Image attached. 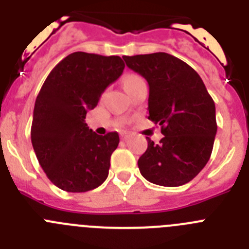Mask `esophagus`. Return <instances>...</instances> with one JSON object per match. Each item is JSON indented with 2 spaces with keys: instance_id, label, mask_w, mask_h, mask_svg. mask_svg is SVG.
I'll list each match as a JSON object with an SVG mask.
<instances>
[{
  "instance_id": "1",
  "label": "esophagus",
  "mask_w": 249,
  "mask_h": 249,
  "mask_svg": "<svg viewBox=\"0 0 249 249\" xmlns=\"http://www.w3.org/2000/svg\"><path fill=\"white\" fill-rule=\"evenodd\" d=\"M129 137H131V135L127 133V132H122V133H121V140L122 141H127Z\"/></svg>"
}]
</instances>
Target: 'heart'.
<instances>
[{
    "instance_id": "obj_1",
    "label": "heart",
    "mask_w": 249,
    "mask_h": 249,
    "mask_svg": "<svg viewBox=\"0 0 249 249\" xmlns=\"http://www.w3.org/2000/svg\"><path fill=\"white\" fill-rule=\"evenodd\" d=\"M144 82L142 78H141L140 76H137V74H126V76L123 77L122 78V85H123V89H129L131 87H133V86L138 85V83H142Z\"/></svg>"
}]
</instances>
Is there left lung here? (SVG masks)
I'll list each match as a JSON object with an SVG mask.
<instances>
[{"label":"left lung","instance_id":"8db88e82","mask_svg":"<svg viewBox=\"0 0 249 249\" xmlns=\"http://www.w3.org/2000/svg\"><path fill=\"white\" fill-rule=\"evenodd\" d=\"M127 67L148 82V120L164 136L138 160L151 183L178 187L192 181L211 157L217 133L215 106L199 74L172 54L123 56Z\"/></svg>","mask_w":249,"mask_h":249}]
</instances>
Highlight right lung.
I'll return each mask as SVG.
<instances>
[{"mask_svg": "<svg viewBox=\"0 0 249 249\" xmlns=\"http://www.w3.org/2000/svg\"><path fill=\"white\" fill-rule=\"evenodd\" d=\"M123 68L118 56L73 52L50 72L37 96L32 146L48 179L66 192L94 190L108 176L118 133L97 135L85 118Z\"/></svg>", "mask_w": 249, "mask_h": 249, "instance_id": "obj_1", "label": "right lung"}]
</instances>
